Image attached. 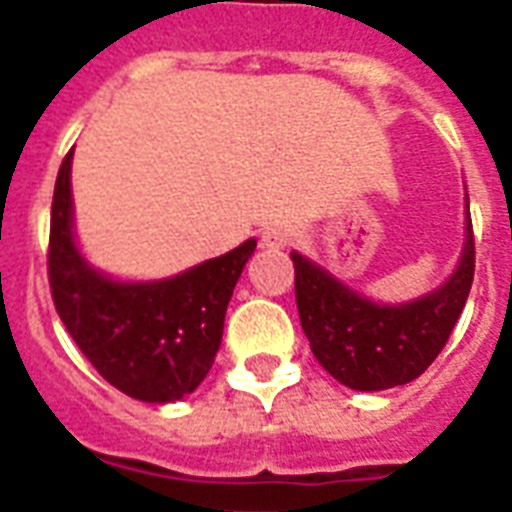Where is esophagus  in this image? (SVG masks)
Segmentation results:
<instances>
[{
    "label": "esophagus",
    "mask_w": 512,
    "mask_h": 512,
    "mask_svg": "<svg viewBox=\"0 0 512 512\" xmlns=\"http://www.w3.org/2000/svg\"><path fill=\"white\" fill-rule=\"evenodd\" d=\"M260 241H263V247H271V249L287 247L289 231H284V228H279V225H268V228H263V236H260Z\"/></svg>",
    "instance_id": "esophagus-1"
}]
</instances>
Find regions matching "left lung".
Wrapping results in <instances>:
<instances>
[{"label": "left lung", "instance_id": "8db88e82", "mask_svg": "<svg viewBox=\"0 0 512 512\" xmlns=\"http://www.w3.org/2000/svg\"><path fill=\"white\" fill-rule=\"evenodd\" d=\"M300 324L313 356L353 390H385L412 382L444 350L473 287L476 241H468L460 268L444 287L406 305H377L292 252Z\"/></svg>", "mask_w": 512, "mask_h": 512}]
</instances>
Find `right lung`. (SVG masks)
<instances>
[{
    "label": "right lung",
    "mask_w": 512,
    "mask_h": 512,
    "mask_svg": "<svg viewBox=\"0 0 512 512\" xmlns=\"http://www.w3.org/2000/svg\"><path fill=\"white\" fill-rule=\"evenodd\" d=\"M71 151L60 164L50 215L47 276L60 321L87 361L127 396L167 404L207 377L223 340L225 308L249 239L175 279L119 284L84 263L71 231Z\"/></svg>",
    "instance_id": "add662e5"
}]
</instances>
